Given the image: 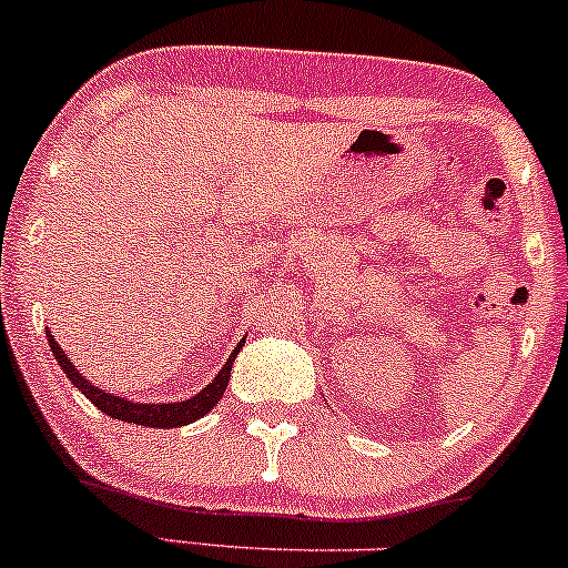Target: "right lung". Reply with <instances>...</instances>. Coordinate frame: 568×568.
Returning a JSON list of instances; mask_svg holds the SVG:
<instances>
[{"label": "right lung", "instance_id": "add662e5", "mask_svg": "<svg viewBox=\"0 0 568 568\" xmlns=\"http://www.w3.org/2000/svg\"><path fill=\"white\" fill-rule=\"evenodd\" d=\"M48 342H50V349H53L58 366H61L63 374L69 376V382L74 384V387L80 389V393L88 397L98 410L109 414L112 419L130 422V425H141V427H184V425H192V422H197L200 416H205L207 410L221 400L226 384H230L232 363L234 357H237V352L243 349L245 338L243 342H237V347L232 349V355L226 357L224 368L213 376L211 384H205L197 395L186 397V400H175V403H135V400H128V397L106 393V389L95 387L93 382L84 379L80 371H77L74 363H71L69 357L63 355V349L58 347V342L50 331H48Z\"/></svg>", "mask_w": 568, "mask_h": 568}]
</instances>
